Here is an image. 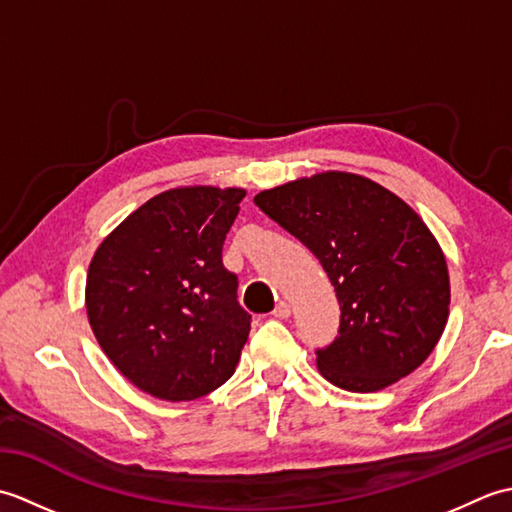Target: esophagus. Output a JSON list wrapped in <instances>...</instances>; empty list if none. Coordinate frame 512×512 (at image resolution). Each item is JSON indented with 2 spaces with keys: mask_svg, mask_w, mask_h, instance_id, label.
I'll list each match as a JSON object with an SVG mask.
<instances>
[{
  "mask_svg": "<svg viewBox=\"0 0 512 512\" xmlns=\"http://www.w3.org/2000/svg\"><path fill=\"white\" fill-rule=\"evenodd\" d=\"M273 314H275L277 319H288V317H290V303H286V301H279Z\"/></svg>",
  "mask_w": 512,
  "mask_h": 512,
  "instance_id": "1",
  "label": "esophagus"
}]
</instances>
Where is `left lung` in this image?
<instances>
[{
	"label": "left lung",
	"mask_w": 512,
	"mask_h": 512,
	"mask_svg": "<svg viewBox=\"0 0 512 512\" xmlns=\"http://www.w3.org/2000/svg\"><path fill=\"white\" fill-rule=\"evenodd\" d=\"M255 204L328 273L339 334L317 350L332 385L367 394L424 363L449 317L442 248L398 195L354 173L328 171L255 195Z\"/></svg>",
	"instance_id": "obj_1"
}]
</instances>
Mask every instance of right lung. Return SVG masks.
<instances>
[{
  "instance_id": "obj_1",
  "label": "right lung",
  "mask_w": 512,
  "mask_h": 512,
  "mask_svg": "<svg viewBox=\"0 0 512 512\" xmlns=\"http://www.w3.org/2000/svg\"><path fill=\"white\" fill-rule=\"evenodd\" d=\"M244 195L160 193L92 257L85 306L96 341L129 383L160 400L202 398L235 372L253 317L239 306L222 246Z\"/></svg>"
}]
</instances>
